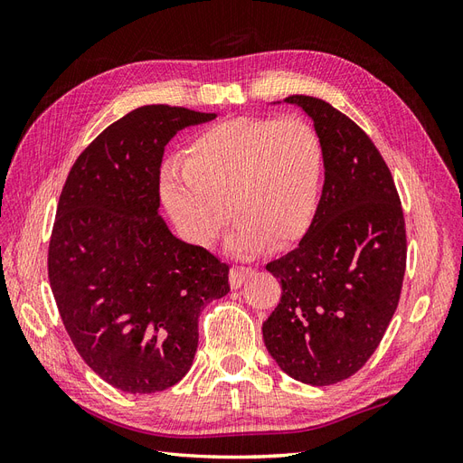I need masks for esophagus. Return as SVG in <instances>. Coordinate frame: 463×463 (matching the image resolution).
Here are the masks:
<instances>
[{"label":"esophagus","instance_id":"esophagus-1","mask_svg":"<svg viewBox=\"0 0 463 463\" xmlns=\"http://www.w3.org/2000/svg\"><path fill=\"white\" fill-rule=\"evenodd\" d=\"M249 276H253V269H245V266H233L232 272H230V286H232V289L241 288Z\"/></svg>","mask_w":463,"mask_h":463}]
</instances>
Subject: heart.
I'll use <instances>...</instances> for the list:
<instances>
[{"instance_id": "b5f03b06", "label": "heart", "mask_w": 463, "mask_h": 463, "mask_svg": "<svg viewBox=\"0 0 463 463\" xmlns=\"http://www.w3.org/2000/svg\"><path fill=\"white\" fill-rule=\"evenodd\" d=\"M325 150L311 123L299 118H233L193 138L185 162L160 170V197L181 237L210 247L237 220L228 249L237 255L264 243L284 249L315 220Z\"/></svg>"}]
</instances>
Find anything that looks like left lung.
I'll return each mask as SVG.
<instances>
[{
	"instance_id": "left-lung-1",
	"label": "left lung",
	"mask_w": 463,
	"mask_h": 463,
	"mask_svg": "<svg viewBox=\"0 0 463 463\" xmlns=\"http://www.w3.org/2000/svg\"><path fill=\"white\" fill-rule=\"evenodd\" d=\"M284 102L311 118L325 150V185L299 247L266 264L282 298L264 345L291 378L328 386L355 374L396 313L405 272L400 197L381 152L359 125L320 98Z\"/></svg>"
}]
</instances>
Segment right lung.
<instances>
[{
	"mask_svg": "<svg viewBox=\"0 0 463 463\" xmlns=\"http://www.w3.org/2000/svg\"><path fill=\"white\" fill-rule=\"evenodd\" d=\"M214 118L137 108L82 150L61 191L48 253L53 299L87 365L128 394L187 374L201 311L230 291V266L177 240L158 214L165 145Z\"/></svg>",
	"mask_w": 463,
	"mask_h": 463,
	"instance_id": "obj_1",
	"label": "right lung"
}]
</instances>
